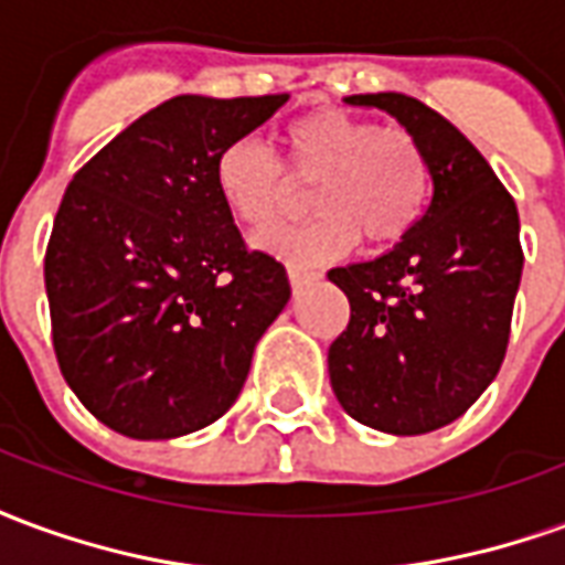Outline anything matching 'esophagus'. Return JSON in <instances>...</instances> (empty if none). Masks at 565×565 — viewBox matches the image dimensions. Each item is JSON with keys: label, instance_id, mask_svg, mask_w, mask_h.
Listing matches in <instances>:
<instances>
[{"label": "esophagus", "instance_id": "esophagus-1", "mask_svg": "<svg viewBox=\"0 0 565 565\" xmlns=\"http://www.w3.org/2000/svg\"><path fill=\"white\" fill-rule=\"evenodd\" d=\"M287 278H290V287H294V294H299L302 287H308V284H315L320 278V275H315V271H302V269H290L287 271Z\"/></svg>", "mask_w": 565, "mask_h": 565}]
</instances>
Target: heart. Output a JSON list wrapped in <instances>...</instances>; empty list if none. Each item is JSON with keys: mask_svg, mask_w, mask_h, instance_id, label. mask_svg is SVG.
<instances>
[{"mask_svg": "<svg viewBox=\"0 0 565 565\" xmlns=\"http://www.w3.org/2000/svg\"><path fill=\"white\" fill-rule=\"evenodd\" d=\"M287 173L315 181L308 205L318 217L281 226L259 238L269 257L287 266H323L344 257L356 235L372 247L399 242L426 209L429 162L420 141L396 127L320 108L284 129ZM211 184L235 223L263 233L281 217L290 179L257 139L226 141L211 169Z\"/></svg>", "mask_w": 565, "mask_h": 565, "instance_id": "obj_1", "label": "heart"}]
</instances>
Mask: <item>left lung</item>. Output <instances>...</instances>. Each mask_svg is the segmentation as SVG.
<instances>
[{"instance_id": "8db88e82", "label": "left lung", "mask_w": 565, "mask_h": 565, "mask_svg": "<svg viewBox=\"0 0 565 565\" xmlns=\"http://www.w3.org/2000/svg\"><path fill=\"white\" fill-rule=\"evenodd\" d=\"M412 132L429 162L420 221L381 257L330 269L351 302L330 344V384L348 415L391 436L448 426L497 379L521 287L518 205L445 117L405 93H360Z\"/></svg>"}]
</instances>
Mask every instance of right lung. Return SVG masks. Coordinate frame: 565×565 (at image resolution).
I'll return each mask as SVG.
<instances>
[{
	"label": "right lung",
	"mask_w": 565,
	"mask_h": 565,
	"mask_svg": "<svg viewBox=\"0 0 565 565\" xmlns=\"http://www.w3.org/2000/svg\"><path fill=\"white\" fill-rule=\"evenodd\" d=\"M290 96H174L81 169L44 257L54 351L93 417L141 441L214 424L290 299L211 184L217 150Z\"/></svg>",
	"instance_id": "add662e5"
}]
</instances>
